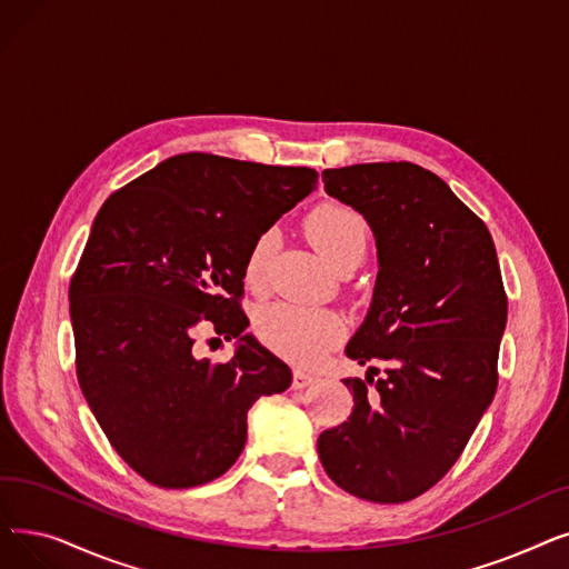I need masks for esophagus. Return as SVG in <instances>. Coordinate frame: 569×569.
<instances>
[{"label":"esophagus","mask_w":569,"mask_h":569,"mask_svg":"<svg viewBox=\"0 0 569 569\" xmlns=\"http://www.w3.org/2000/svg\"><path fill=\"white\" fill-rule=\"evenodd\" d=\"M313 381H316L313 375H307V372H302V369H295V375H292V388H307V386H311Z\"/></svg>","instance_id":"obj_1"}]
</instances>
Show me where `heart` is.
Segmentation results:
<instances>
[{"label":"heart","instance_id":"1","mask_svg":"<svg viewBox=\"0 0 569 569\" xmlns=\"http://www.w3.org/2000/svg\"><path fill=\"white\" fill-rule=\"evenodd\" d=\"M307 237L335 269L346 260H362L367 249L365 218L346 204L328 202L316 207L307 218ZM274 253V232L256 237L246 256V283L258 288L264 281L267 267ZM256 328L271 351L295 365H316L341 339L339 318L323 309L298 305H271L258 313Z\"/></svg>","mask_w":569,"mask_h":569}]
</instances>
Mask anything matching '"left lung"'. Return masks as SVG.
Listing matches in <instances>:
<instances>
[{"label": "left lung", "mask_w": 569, "mask_h": 569, "mask_svg": "<svg viewBox=\"0 0 569 569\" xmlns=\"http://www.w3.org/2000/svg\"><path fill=\"white\" fill-rule=\"evenodd\" d=\"M323 183L377 237L375 300L346 356L379 360L386 375L343 379L356 405L349 421L318 437V458L360 500L409 502L449 472L496 398L507 326L496 243L418 164L326 169Z\"/></svg>", "instance_id": "8db88e82"}]
</instances>
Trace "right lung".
<instances>
[{
    "label": "right lung",
    "mask_w": 569,
    "mask_h": 569,
    "mask_svg": "<svg viewBox=\"0 0 569 569\" xmlns=\"http://www.w3.org/2000/svg\"><path fill=\"white\" fill-rule=\"evenodd\" d=\"M318 171L181 153L116 190L69 283L77 377L111 447L160 488L234 465L246 416L290 367L241 309L251 243L316 188ZM200 329L239 338L228 363L193 356Z\"/></svg>",
    "instance_id": "add662e5"
}]
</instances>
